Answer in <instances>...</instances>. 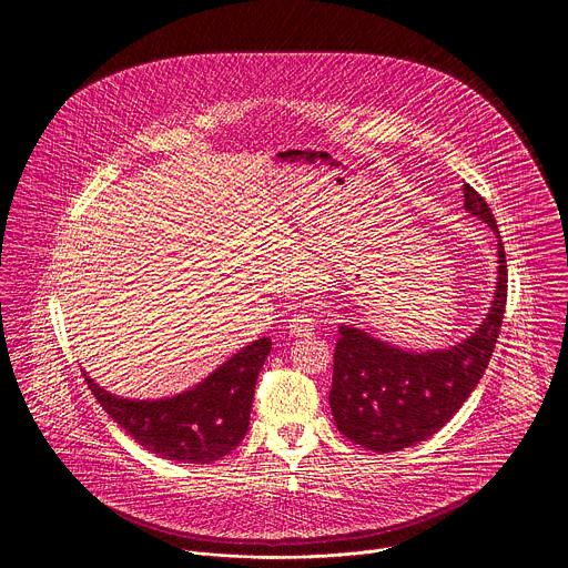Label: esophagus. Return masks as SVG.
<instances>
[{"instance_id": "esophagus-1", "label": "esophagus", "mask_w": 568, "mask_h": 568, "mask_svg": "<svg viewBox=\"0 0 568 568\" xmlns=\"http://www.w3.org/2000/svg\"><path fill=\"white\" fill-rule=\"evenodd\" d=\"M287 328H290V335L305 337V335H310L316 328V316L312 312H298V314H294L290 318Z\"/></svg>"}]
</instances>
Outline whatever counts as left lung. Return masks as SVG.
I'll return each instance as SVG.
<instances>
[{
	"mask_svg": "<svg viewBox=\"0 0 568 568\" xmlns=\"http://www.w3.org/2000/svg\"><path fill=\"white\" fill-rule=\"evenodd\" d=\"M465 211L497 235V287L480 326L460 344L407 351L355 326H339L331 409L337 429L373 452H399L443 429L476 388L499 339L508 296V265L495 215L469 184Z\"/></svg>",
	"mask_w": 568,
	"mask_h": 568,
	"instance_id": "1",
	"label": "left lung"
}]
</instances>
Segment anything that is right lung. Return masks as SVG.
<instances>
[{
    "mask_svg": "<svg viewBox=\"0 0 568 568\" xmlns=\"http://www.w3.org/2000/svg\"><path fill=\"white\" fill-rule=\"evenodd\" d=\"M270 351L272 339L261 337L193 388L161 399L119 397L83 375L105 414L134 443L159 458L204 465L231 454L245 438L256 379Z\"/></svg>",
    "mask_w": 568,
    "mask_h": 568,
    "instance_id": "right-lung-1",
    "label": "right lung"
}]
</instances>
